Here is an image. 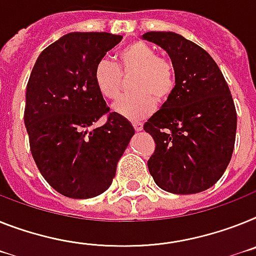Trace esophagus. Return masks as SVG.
Wrapping results in <instances>:
<instances>
[{
	"instance_id": "obj_1",
	"label": "esophagus",
	"mask_w": 256,
	"mask_h": 256,
	"mask_svg": "<svg viewBox=\"0 0 256 256\" xmlns=\"http://www.w3.org/2000/svg\"><path fill=\"white\" fill-rule=\"evenodd\" d=\"M132 126H134L135 132H142L143 130V124H140V122H134Z\"/></svg>"
}]
</instances>
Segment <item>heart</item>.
I'll use <instances>...</instances> for the list:
<instances>
[{"label":"heart","instance_id":"heart-1","mask_svg":"<svg viewBox=\"0 0 256 256\" xmlns=\"http://www.w3.org/2000/svg\"><path fill=\"white\" fill-rule=\"evenodd\" d=\"M128 74H134L130 82L132 94L113 104V110L126 120L146 118L156 108V100L165 102L173 94L174 68L143 42H130L120 52L118 68L108 60L98 62L94 70V83L102 98L114 100L121 91V75Z\"/></svg>","mask_w":256,"mask_h":256}]
</instances>
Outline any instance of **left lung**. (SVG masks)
Wrapping results in <instances>:
<instances>
[{"mask_svg":"<svg viewBox=\"0 0 256 256\" xmlns=\"http://www.w3.org/2000/svg\"><path fill=\"white\" fill-rule=\"evenodd\" d=\"M168 53L173 94L144 124L156 148L148 170L162 190L196 194L214 186L232 158L237 113L224 75L207 52L176 32H146Z\"/></svg>","mask_w":256,"mask_h":256,"instance_id":"8db88e82","label":"left lung"}]
</instances>
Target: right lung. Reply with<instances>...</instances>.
<instances>
[{
	"mask_svg": "<svg viewBox=\"0 0 256 256\" xmlns=\"http://www.w3.org/2000/svg\"><path fill=\"white\" fill-rule=\"evenodd\" d=\"M122 40L108 32H70L40 53L26 91L24 124L32 158L60 194L87 199L102 194L116 176L135 130L108 113L94 83V70Z\"/></svg>",
	"mask_w": 256,
	"mask_h": 256,
	"instance_id": "add662e5",
	"label": "right lung"
}]
</instances>
